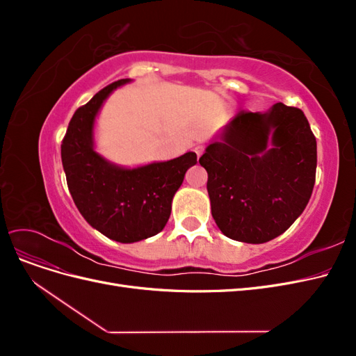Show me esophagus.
I'll list each match as a JSON object with an SVG mask.
<instances>
[{"label": "esophagus", "mask_w": 356, "mask_h": 356, "mask_svg": "<svg viewBox=\"0 0 356 356\" xmlns=\"http://www.w3.org/2000/svg\"><path fill=\"white\" fill-rule=\"evenodd\" d=\"M203 152H204V147H203V145H196V148H195V153H196V156H197V157H200V156L203 154Z\"/></svg>", "instance_id": "obj_1"}]
</instances>
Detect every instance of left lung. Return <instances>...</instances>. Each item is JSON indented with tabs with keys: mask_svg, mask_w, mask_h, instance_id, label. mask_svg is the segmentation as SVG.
<instances>
[{
	"mask_svg": "<svg viewBox=\"0 0 356 356\" xmlns=\"http://www.w3.org/2000/svg\"><path fill=\"white\" fill-rule=\"evenodd\" d=\"M199 163L208 172L220 230L233 241L264 243L306 208L316 178V138L303 111L277 102L264 114L241 111Z\"/></svg>",
	"mask_w": 356,
	"mask_h": 356,
	"instance_id": "1",
	"label": "left lung"
}]
</instances>
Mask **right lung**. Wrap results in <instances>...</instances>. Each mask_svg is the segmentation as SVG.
Returning <instances> with one entry per match:
<instances>
[{
	"instance_id": "add662e5",
	"label": "right lung",
	"mask_w": 356,
	"mask_h": 356,
	"mask_svg": "<svg viewBox=\"0 0 356 356\" xmlns=\"http://www.w3.org/2000/svg\"><path fill=\"white\" fill-rule=\"evenodd\" d=\"M129 79L106 86L74 113L62 139L60 156L75 207L106 238L132 243L157 234L166 225L172 199L196 153L135 169L111 165L93 149V123L101 105Z\"/></svg>"
}]
</instances>
